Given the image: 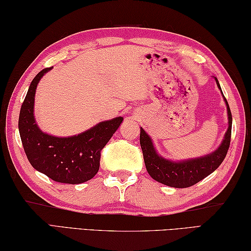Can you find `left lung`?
<instances>
[{
	"label": "left lung",
	"mask_w": 251,
	"mask_h": 251,
	"mask_svg": "<svg viewBox=\"0 0 251 251\" xmlns=\"http://www.w3.org/2000/svg\"><path fill=\"white\" fill-rule=\"evenodd\" d=\"M214 78L223 94L218 79L216 77ZM223 97L227 106L228 128L226 133H225L222 144L218 146L217 150H215L207 155L196 157V158L182 159L177 161L164 158L163 156H160L157 152L151 136L143 129V127H141L139 142H141L146 169L152 179L169 187L186 188V187H190L197 184L198 181L202 180L203 178L210 175L211 173H214L220 166V164L223 163V160L227 155L229 145H230L232 125L230 108H229V105L224 94Z\"/></svg>",
	"instance_id": "left-lung-1"
}]
</instances>
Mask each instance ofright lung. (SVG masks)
<instances>
[{
    "label": "right lung",
    "instance_id": "right-lung-1",
    "mask_svg": "<svg viewBox=\"0 0 251 251\" xmlns=\"http://www.w3.org/2000/svg\"><path fill=\"white\" fill-rule=\"evenodd\" d=\"M50 70L52 67L41 71L29 85L19 117L21 141L28 161L37 172L57 182L82 184L99 172L100 151L124 118L118 116L100 122L69 137H57L42 131L34 117V100L37 84Z\"/></svg>",
    "mask_w": 251,
    "mask_h": 251
}]
</instances>
